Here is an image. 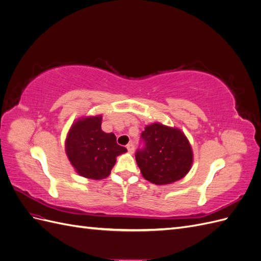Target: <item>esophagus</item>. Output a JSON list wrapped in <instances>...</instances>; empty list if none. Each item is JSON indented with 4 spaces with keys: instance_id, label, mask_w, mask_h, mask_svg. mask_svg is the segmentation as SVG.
Instances as JSON below:
<instances>
[{
    "instance_id": "esophagus-1",
    "label": "esophagus",
    "mask_w": 261,
    "mask_h": 261,
    "mask_svg": "<svg viewBox=\"0 0 261 261\" xmlns=\"http://www.w3.org/2000/svg\"><path fill=\"white\" fill-rule=\"evenodd\" d=\"M126 148H127L129 153H133V152H134V145H133V144H128L127 147H126Z\"/></svg>"
}]
</instances>
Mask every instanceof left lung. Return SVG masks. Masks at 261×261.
Returning <instances> with one entry per match:
<instances>
[{
    "instance_id": "8db88e82",
    "label": "left lung",
    "mask_w": 261,
    "mask_h": 261,
    "mask_svg": "<svg viewBox=\"0 0 261 261\" xmlns=\"http://www.w3.org/2000/svg\"><path fill=\"white\" fill-rule=\"evenodd\" d=\"M141 138L145 148L136 152V162L145 179L155 185H168L191 171L193 149L179 128L152 123L146 126Z\"/></svg>"
}]
</instances>
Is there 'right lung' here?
Here are the masks:
<instances>
[{
    "instance_id": "obj_1",
    "label": "right lung",
    "mask_w": 261,
    "mask_h": 261,
    "mask_svg": "<svg viewBox=\"0 0 261 261\" xmlns=\"http://www.w3.org/2000/svg\"><path fill=\"white\" fill-rule=\"evenodd\" d=\"M102 115L83 116L72 124L65 139V152L78 175L102 179L110 175L116 156L126 148L116 144L113 133L101 129Z\"/></svg>"
}]
</instances>
